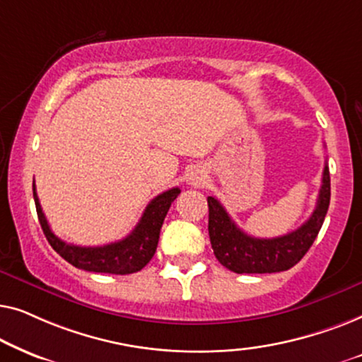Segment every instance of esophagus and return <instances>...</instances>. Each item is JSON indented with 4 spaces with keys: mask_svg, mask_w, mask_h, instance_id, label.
Returning a JSON list of instances; mask_svg holds the SVG:
<instances>
[{
    "mask_svg": "<svg viewBox=\"0 0 362 362\" xmlns=\"http://www.w3.org/2000/svg\"><path fill=\"white\" fill-rule=\"evenodd\" d=\"M204 180H206V175H204V171H201V170H192L189 177H187V181H189L191 185H201Z\"/></svg>",
    "mask_w": 362,
    "mask_h": 362,
    "instance_id": "esophagus-1",
    "label": "esophagus"
}]
</instances>
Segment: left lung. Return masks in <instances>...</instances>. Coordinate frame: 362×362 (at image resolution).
Listing matches in <instances>:
<instances>
[{"label": "left lung", "mask_w": 362, "mask_h": 362, "mask_svg": "<svg viewBox=\"0 0 362 362\" xmlns=\"http://www.w3.org/2000/svg\"><path fill=\"white\" fill-rule=\"evenodd\" d=\"M329 170L325 165L318 202L310 219L298 229L274 239H257L235 226L216 197H207L209 239L216 259L235 274H275L288 270L313 245L329 207Z\"/></svg>", "instance_id": "obj_1"}]
</instances>
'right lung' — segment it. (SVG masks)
Here are the masks:
<instances>
[{"mask_svg": "<svg viewBox=\"0 0 362 362\" xmlns=\"http://www.w3.org/2000/svg\"><path fill=\"white\" fill-rule=\"evenodd\" d=\"M180 187H173L161 194H158L150 204L146 206L140 222L130 235L125 239L112 242V244L100 247H81L67 244L66 240L51 230L44 216L42 207L39 204L36 186L33 185L34 202L39 217V224L42 227L44 235L54 250L67 260L69 264L77 269L87 272H97V274H113V275H128L141 270L155 255L158 240H160V230L163 221L170 211L171 202L180 194Z\"/></svg>", "mask_w": 362, "mask_h": 362, "instance_id": "obj_1", "label": "right lung"}]
</instances>
